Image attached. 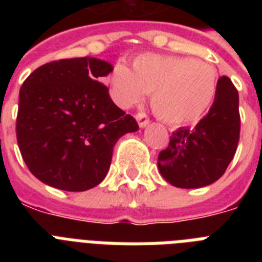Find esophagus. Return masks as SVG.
Listing matches in <instances>:
<instances>
[{
	"label": "esophagus",
	"mask_w": 262,
	"mask_h": 262,
	"mask_svg": "<svg viewBox=\"0 0 262 262\" xmlns=\"http://www.w3.org/2000/svg\"><path fill=\"white\" fill-rule=\"evenodd\" d=\"M136 119H137V122H139V126L143 129V127H145L149 123V118H148L147 115L143 114V113H140V114L136 115Z\"/></svg>",
	"instance_id": "1"
}]
</instances>
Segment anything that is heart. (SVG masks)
<instances>
[{"label": "heart", "mask_w": 262, "mask_h": 262, "mask_svg": "<svg viewBox=\"0 0 262 262\" xmlns=\"http://www.w3.org/2000/svg\"><path fill=\"white\" fill-rule=\"evenodd\" d=\"M219 87L215 67L174 55L141 54L113 68L108 88L119 107L129 108L151 94L152 110L170 125L197 122L215 100Z\"/></svg>", "instance_id": "b5f03b06"}]
</instances>
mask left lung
Listing matches in <instances>:
<instances>
[{
	"mask_svg": "<svg viewBox=\"0 0 262 262\" xmlns=\"http://www.w3.org/2000/svg\"><path fill=\"white\" fill-rule=\"evenodd\" d=\"M239 130L238 91L223 76L208 114L193 129L172 132L168 147L158 158L159 172L181 189H199L216 182L235 155Z\"/></svg>",
	"mask_w": 262,
	"mask_h": 262,
	"instance_id": "obj_1",
	"label": "left lung"
}]
</instances>
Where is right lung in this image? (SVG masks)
<instances>
[{"instance_id": "1", "label": "right lung", "mask_w": 262, "mask_h": 262, "mask_svg": "<svg viewBox=\"0 0 262 262\" xmlns=\"http://www.w3.org/2000/svg\"><path fill=\"white\" fill-rule=\"evenodd\" d=\"M110 72V62L94 57L61 59L23 83L17 144L39 181L67 191L92 189L108 172L117 141L139 130L99 83Z\"/></svg>"}]
</instances>
